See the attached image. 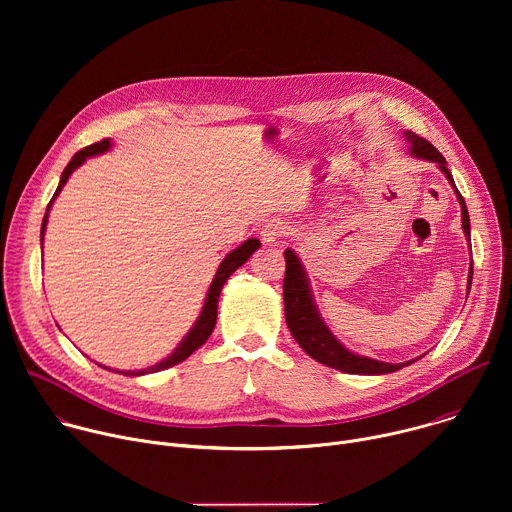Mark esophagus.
<instances>
[{
    "instance_id": "1",
    "label": "esophagus",
    "mask_w": 512,
    "mask_h": 512,
    "mask_svg": "<svg viewBox=\"0 0 512 512\" xmlns=\"http://www.w3.org/2000/svg\"><path fill=\"white\" fill-rule=\"evenodd\" d=\"M285 233V225L283 223H279V221H267L263 227H261V241L265 243V245H275L279 239H281V235Z\"/></svg>"
}]
</instances>
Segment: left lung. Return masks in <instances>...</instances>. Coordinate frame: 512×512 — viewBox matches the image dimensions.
Here are the masks:
<instances>
[{"mask_svg":"<svg viewBox=\"0 0 512 512\" xmlns=\"http://www.w3.org/2000/svg\"><path fill=\"white\" fill-rule=\"evenodd\" d=\"M405 141L409 143V154L417 160H425V162H433L437 164L444 172V176L448 178V182L452 184L458 202L462 206V229L464 235L470 241V216H468V208L466 202L462 198V194L458 192L452 172L448 170V162L446 158L437 152L433 145L415 135L413 131H403ZM285 277H283V306H285V322L287 328L291 332V336L296 338V342L306 350L308 356H312L314 360H318L320 364H326L330 369L342 371V373H350V375H387V373H395L407 364L415 362L407 360V362H381L369 356L356 354L352 350H348L326 326V322L322 320L318 306L314 302L312 296V287H310V277L306 273V267L302 263V259L298 257V253L287 247L285 249ZM470 285H472V263H470V271H468V294H470ZM423 356V354H421ZM419 356V358H421Z\"/></svg>","mask_w":512,"mask_h":512,"instance_id":"left-lung-1","label":"left lung"}]
</instances>
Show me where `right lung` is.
I'll use <instances>...</instances> for the list:
<instances>
[{"label":"right lung","instance_id":"add662e5","mask_svg":"<svg viewBox=\"0 0 512 512\" xmlns=\"http://www.w3.org/2000/svg\"><path fill=\"white\" fill-rule=\"evenodd\" d=\"M111 148H113L111 139H103V141H99V143L87 145L85 150H81V152H77L75 156H72V160L68 162V166L64 168V172H62V176H60V182H58V188H56L52 200H50L48 206H46V214H44V218H42L40 243H44V233H46V223H48V212H50V208H52L56 196L60 194V190H62L64 184L68 182L70 174L75 172L79 166H83L89 158L101 156V154L109 152ZM259 247H261V241L251 237V239H247L245 243H241L237 249H233V251L221 261V265H218L216 275H214V279H212V283H210V287H208V291H206L204 306H202V310H200L196 322L192 324V328L188 330V334L178 342V346H176L164 360H160L158 364H154V367H150V369L115 371V373H121V375H125V377H141V375H148V373H158V371H164V369L174 367V364L186 360L194 350H198V348L208 340V336H210L212 330H214V324H216V308H218V296H221L223 285L227 283V279H229L241 265L247 263V259H249ZM99 367H101V364H99ZM103 369H107V367H103Z\"/></svg>","mask_w":512,"mask_h":512}]
</instances>
